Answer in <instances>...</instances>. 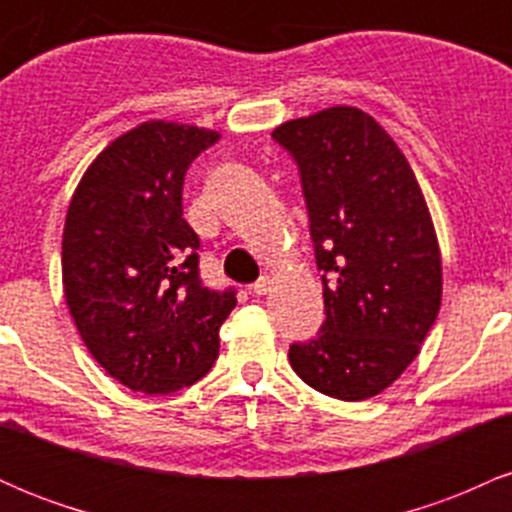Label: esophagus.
Here are the masks:
<instances>
[{"label": "esophagus", "mask_w": 512, "mask_h": 512, "mask_svg": "<svg viewBox=\"0 0 512 512\" xmlns=\"http://www.w3.org/2000/svg\"><path fill=\"white\" fill-rule=\"evenodd\" d=\"M272 286H274L272 276H262L260 281H255V284H252V293H255V296H267V293L272 291Z\"/></svg>", "instance_id": "esophagus-1"}]
</instances>
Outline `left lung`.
<instances>
[{"label": "left lung", "mask_w": 512, "mask_h": 512, "mask_svg": "<svg viewBox=\"0 0 512 512\" xmlns=\"http://www.w3.org/2000/svg\"><path fill=\"white\" fill-rule=\"evenodd\" d=\"M274 139L301 170L327 317L291 368L322 395H380L421 354L443 298L431 211L380 122L332 105L281 122Z\"/></svg>", "instance_id": "8db88e82"}]
</instances>
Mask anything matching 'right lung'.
I'll return each mask as SVG.
<instances>
[{
    "mask_svg": "<svg viewBox=\"0 0 512 512\" xmlns=\"http://www.w3.org/2000/svg\"><path fill=\"white\" fill-rule=\"evenodd\" d=\"M221 132L146 120L91 161L69 202L62 289L91 356L144 395L197 383L219 354L233 293L199 279V238L182 219L190 163Z\"/></svg>",
    "mask_w": 512,
    "mask_h": 512,
    "instance_id": "obj_1",
    "label": "right lung"
}]
</instances>
